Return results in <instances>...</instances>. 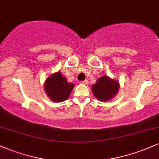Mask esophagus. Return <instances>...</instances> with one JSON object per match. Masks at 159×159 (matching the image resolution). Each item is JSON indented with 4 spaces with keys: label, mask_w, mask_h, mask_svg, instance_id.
I'll list each match as a JSON object with an SVG mask.
<instances>
[{
    "label": "esophagus",
    "mask_w": 159,
    "mask_h": 159,
    "mask_svg": "<svg viewBox=\"0 0 159 159\" xmlns=\"http://www.w3.org/2000/svg\"><path fill=\"white\" fill-rule=\"evenodd\" d=\"M81 84H84V85H87L88 84V80H84V81H81V82H80Z\"/></svg>",
    "instance_id": "esophagus-1"
}]
</instances>
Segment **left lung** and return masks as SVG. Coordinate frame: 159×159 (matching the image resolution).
<instances>
[{
    "label": "left lung",
    "instance_id": "left-lung-1",
    "mask_svg": "<svg viewBox=\"0 0 159 159\" xmlns=\"http://www.w3.org/2000/svg\"><path fill=\"white\" fill-rule=\"evenodd\" d=\"M119 88V82L117 80L103 75L92 85L91 90L97 99L101 102H107L116 97Z\"/></svg>",
    "mask_w": 159,
    "mask_h": 159
}]
</instances>
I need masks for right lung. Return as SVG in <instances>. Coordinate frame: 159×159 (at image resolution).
<instances>
[{
  "label": "right lung",
  "mask_w": 159,
  "mask_h": 159,
  "mask_svg": "<svg viewBox=\"0 0 159 159\" xmlns=\"http://www.w3.org/2000/svg\"><path fill=\"white\" fill-rule=\"evenodd\" d=\"M75 84L68 82L60 71L50 75L45 81L43 88L50 100L55 102H63L69 98Z\"/></svg>",
  "instance_id": "right-lung-1"
}]
</instances>
